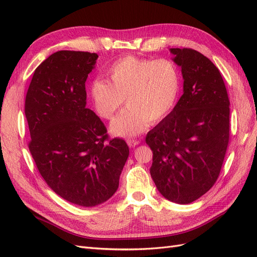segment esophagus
I'll return each instance as SVG.
<instances>
[{"label": "esophagus", "mask_w": 257, "mask_h": 257, "mask_svg": "<svg viewBox=\"0 0 257 257\" xmlns=\"http://www.w3.org/2000/svg\"><path fill=\"white\" fill-rule=\"evenodd\" d=\"M126 143H127V145L130 146V147H135V146H137L139 143H141V141H138V139H127L126 141Z\"/></svg>", "instance_id": "obj_1"}]
</instances>
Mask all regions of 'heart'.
Masks as SVG:
<instances>
[{"instance_id": "1", "label": "heart", "mask_w": 257, "mask_h": 257, "mask_svg": "<svg viewBox=\"0 0 257 257\" xmlns=\"http://www.w3.org/2000/svg\"><path fill=\"white\" fill-rule=\"evenodd\" d=\"M106 81L94 80L90 94L96 113L110 120L125 102L123 110L110 124L115 136L133 137L150 124L164 120L173 111L180 92V73L167 59H141L127 56L108 66Z\"/></svg>"}]
</instances>
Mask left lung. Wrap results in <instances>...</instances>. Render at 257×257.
Returning a JSON list of instances; mask_svg holds the SVG:
<instances>
[{
    "label": "left lung",
    "instance_id": "obj_1",
    "mask_svg": "<svg viewBox=\"0 0 257 257\" xmlns=\"http://www.w3.org/2000/svg\"><path fill=\"white\" fill-rule=\"evenodd\" d=\"M183 94L146 136L150 174L159 192L177 204L203 196L219 178L229 141V99L217 67L191 48H172Z\"/></svg>",
    "mask_w": 257,
    "mask_h": 257
}]
</instances>
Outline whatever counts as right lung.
Returning a JSON list of instances; mask_svg holds the SVG:
<instances>
[{
	"label": "right lung",
	"mask_w": 257,
	"mask_h": 257,
	"mask_svg": "<svg viewBox=\"0 0 257 257\" xmlns=\"http://www.w3.org/2000/svg\"><path fill=\"white\" fill-rule=\"evenodd\" d=\"M97 58L85 51L52 53L35 69L25 104L38 172L59 196L82 207L113 195L130 152L85 107V80Z\"/></svg>",
	"instance_id": "right-lung-1"
}]
</instances>
